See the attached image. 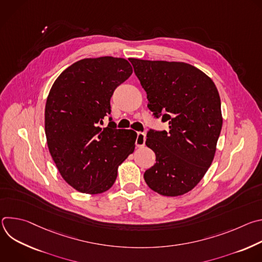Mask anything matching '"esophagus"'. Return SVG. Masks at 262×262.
I'll return each instance as SVG.
<instances>
[{
  "instance_id": "34e87169",
  "label": "esophagus",
  "mask_w": 262,
  "mask_h": 262,
  "mask_svg": "<svg viewBox=\"0 0 262 262\" xmlns=\"http://www.w3.org/2000/svg\"><path fill=\"white\" fill-rule=\"evenodd\" d=\"M145 141H146V135L144 133H138L137 139H136L137 147H143L145 145Z\"/></svg>"
}]
</instances>
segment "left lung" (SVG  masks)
I'll use <instances>...</instances> for the list:
<instances>
[{"mask_svg":"<svg viewBox=\"0 0 262 262\" xmlns=\"http://www.w3.org/2000/svg\"><path fill=\"white\" fill-rule=\"evenodd\" d=\"M148 107L169 132L147 134L157 163L144 173L149 188L167 197L192 191L210 167L222 129L221 99L212 80L185 62L129 58Z\"/></svg>","mask_w":262,"mask_h":262,"instance_id":"1","label":"left lung"}]
</instances>
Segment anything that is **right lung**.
Instances as JSON below:
<instances>
[{
    "label": "right lung",
    "instance_id": "1",
    "mask_svg": "<svg viewBox=\"0 0 262 262\" xmlns=\"http://www.w3.org/2000/svg\"><path fill=\"white\" fill-rule=\"evenodd\" d=\"M133 73L129 62L111 56L86 58L67 67L47 98L45 129L50 154L74 190L95 195L114 184L118 167L134 152L137 133L111 122L114 90Z\"/></svg>",
    "mask_w": 262,
    "mask_h": 262
}]
</instances>
